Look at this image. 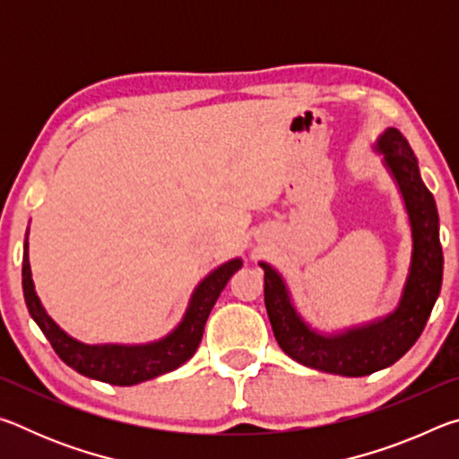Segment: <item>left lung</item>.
<instances>
[{"instance_id": "1", "label": "left lung", "mask_w": 459, "mask_h": 459, "mask_svg": "<svg viewBox=\"0 0 459 459\" xmlns=\"http://www.w3.org/2000/svg\"><path fill=\"white\" fill-rule=\"evenodd\" d=\"M372 150L383 155L411 227L407 279L391 314L336 332L316 330L295 307L283 275L259 261L265 271V307L277 344L295 362L340 377H367L397 362L421 336L444 279L437 206L421 180L413 150L394 127L385 129Z\"/></svg>"}]
</instances>
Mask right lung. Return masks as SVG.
<instances>
[{"mask_svg":"<svg viewBox=\"0 0 459 459\" xmlns=\"http://www.w3.org/2000/svg\"><path fill=\"white\" fill-rule=\"evenodd\" d=\"M240 267H243V259L235 257L212 269L194 287L188 307L176 328L168 332L164 338L145 342V344H84L62 330L46 312L36 293L28 257V230L24 240V261H22V287H24L30 316L40 325L60 360H65L81 375L100 380V383L131 386L180 368L184 362L192 359L194 352L198 351L211 309L224 285Z\"/></svg>","mask_w":459,"mask_h":459,"instance_id":"add662e5","label":"right lung"}]
</instances>
